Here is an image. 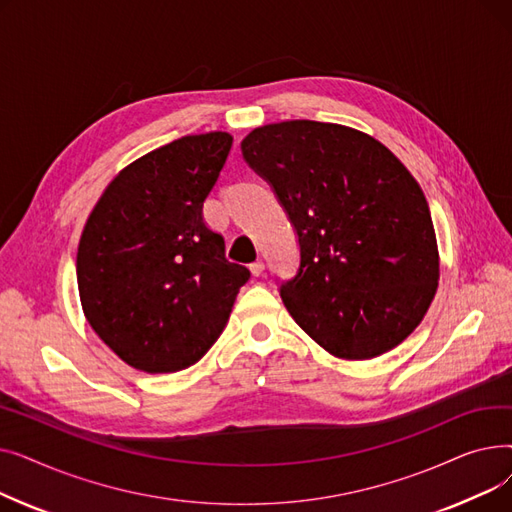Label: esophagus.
I'll return each mask as SVG.
<instances>
[{"instance_id":"1","label":"esophagus","mask_w":512,"mask_h":512,"mask_svg":"<svg viewBox=\"0 0 512 512\" xmlns=\"http://www.w3.org/2000/svg\"><path fill=\"white\" fill-rule=\"evenodd\" d=\"M249 270H251L253 276H261L263 270H265V265H263V261H255V263L249 265Z\"/></svg>"}]
</instances>
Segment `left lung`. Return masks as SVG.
I'll use <instances>...</instances> for the list:
<instances>
[{"mask_svg": "<svg viewBox=\"0 0 512 512\" xmlns=\"http://www.w3.org/2000/svg\"><path fill=\"white\" fill-rule=\"evenodd\" d=\"M299 236L297 276L280 284L292 319L338 359L398 346L440 278L432 213L411 172L355 128L288 120L240 143Z\"/></svg>", "mask_w": 512, "mask_h": 512, "instance_id": "1", "label": "left lung"}]
</instances>
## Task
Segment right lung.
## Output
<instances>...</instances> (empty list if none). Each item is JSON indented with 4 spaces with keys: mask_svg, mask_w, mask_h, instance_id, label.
Returning a JSON list of instances; mask_svg holds the SVG:
<instances>
[{
    "mask_svg": "<svg viewBox=\"0 0 512 512\" xmlns=\"http://www.w3.org/2000/svg\"><path fill=\"white\" fill-rule=\"evenodd\" d=\"M230 147L228 132H205L139 157L107 184L85 224L80 303L95 334L134 369L172 373L197 363L251 278L203 222Z\"/></svg>",
    "mask_w": 512,
    "mask_h": 512,
    "instance_id": "right-lung-1",
    "label": "right lung"
}]
</instances>
